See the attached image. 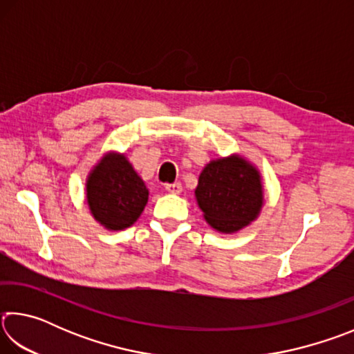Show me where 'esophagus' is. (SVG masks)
I'll use <instances>...</instances> for the list:
<instances>
[{
    "label": "esophagus",
    "instance_id": "34e87169",
    "mask_svg": "<svg viewBox=\"0 0 354 354\" xmlns=\"http://www.w3.org/2000/svg\"><path fill=\"white\" fill-rule=\"evenodd\" d=\"M165 190L170 192V194H175L179 195L183 192V187L179 183H173V184H165Z\"/></svg>",
    "mask_w": 354,
    "mask_h": 354
}]
</instances>
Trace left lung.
Masks as SVG:
<instances>
[{"mask_svg": "<svg viewBox=\"0 0 354 354\" xmlns=\"http://www.w3.org/2000/svg\"><path fill=\"white\" fill-rule=\"evenodd\" d=\"M195 198L215 231L236 234L259 217L263 207L261 171L237 153L212 159L198 178Z\"/></svg>", "mask_w": 354, "mask_h": 354, "instance_id": "8db88e82", "label": "left lung"}]
</instances>
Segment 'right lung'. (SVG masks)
Listing matches in <instances>:
<instances>
[{
	"label": "right lung",
	"mask_w": 354,
	"mask_h": 354,
	"mask_svg": "<svg viewBox=\"0 0 354 354\" xmlns=\"http://www.w3.org/2000/svg\"><path fill=\"white\" fill-rule=\"evenodd\" d=\"M149 192L127 156L107 151L86 178V201L92 217L107 231L133 226L148 203Z\"/></svg>",
	"instance_id": "obj_1"
}]
</instances>
